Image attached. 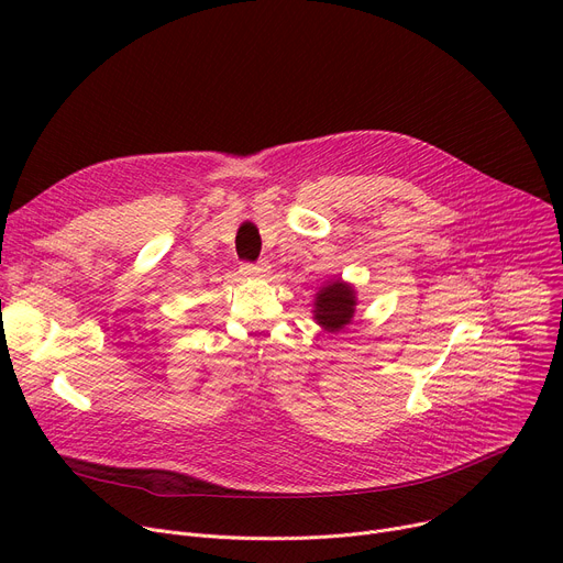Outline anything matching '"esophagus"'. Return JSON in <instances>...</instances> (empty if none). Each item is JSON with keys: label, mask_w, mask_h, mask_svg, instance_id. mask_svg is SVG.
Returning <instances> with one entry per match:
<instances>
[{"label": "esophagus", "mask_w": 563, "mask_h": 563, "mask_svg": "<svg viewBox=\"0 0 563 563\" xmlns=\"http://www.w3.org/2000/svg\"><path fill=\"white\" fill-rule=\"evenodd\" d=\"M242 274L249 276V278H262V276L269 274V264H266L264 260H260V262H255V264L244 262V264H242Z\"/></svg>", "instance_id": "esophagus-1"}]
</instances>
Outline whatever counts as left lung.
I'll return each instance as SVG.
<instances>
[{"mask_svg": "<svg viewBox=\"0 0 563 563\" xmlns=\"http://www.w3.org/2000/svg\"><path fill=\"white\" fill-rule=\"evenodd\" d=\"M353 312H356V289L353 285L338 278L329 280V285L317 291L312 314L323 331L340 333L351 323Z\"/></svg>", "mask_w": 563, "mask_h": 563, "instance_id": "1", "label": "left lung"}]
</instances>
